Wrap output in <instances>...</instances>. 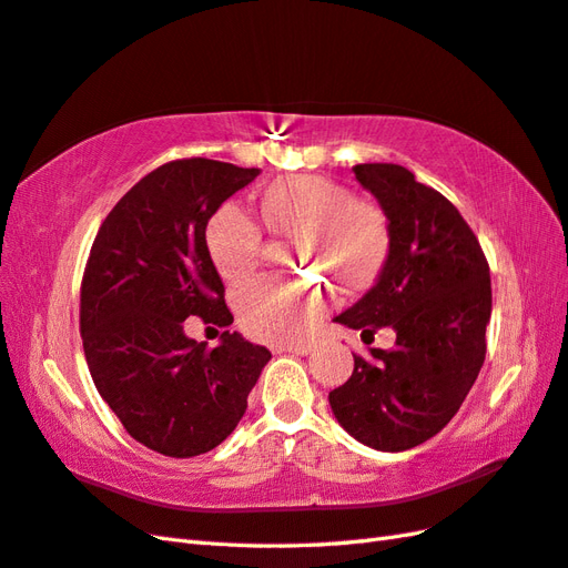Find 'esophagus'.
Returning <instances> with one entry per match:
<instances>
[{
    "label": "esophagus",
    "mask_w": 568,
    "mask_h": 568,
    "mask_svg": "<svg viewBox=\"0 0 568 568\" xmlns=\"http://www.w3.org/2000/svg\"><path fill=\"white\" fill-rule=\"evenodd\" d=\"M312 351L310 344H278L273 346V353H295V355H307Z\"/></svg>",
    "instance_id": "obj_1"
}]
</instances>
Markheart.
<instances>
[{"label": "heart", "instance_id": "b5f03b06", "mask_svg": "<svg viewBox=\"0 0 568 568\" xmlns=\"http://www.w3.org/2000/svg\"><path fill=\"white\" fill-rule=\"evenodd\" d=\"M263 220L275 236L297 240L295 263L332 273L348 290L371 283L389 252L385 213L324 176L275 179L263 193ZM205 244L230 283L248 278L263 261V232L240 203L217 207L205 227ZM234 302L248 336L293 344L320 320L328 293L310 281L256 278L236 287Z\"/></svg>", "mask_w": 568, "mask_h": 568}]
</instances>
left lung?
Masks as SVG:
<instances>
[{"mask_svg":"<svg viewBox=\"0 0 568 568\" xmlns=\"http://www.w3.org/2000/svg\"><path fill=\"white\" fill-rule=\"evenodd\" d=\"M353 171L387 217L389 252L377 283L336 322L363 334L392 326L397 344L353 355V375L328 392V404L355 440L402 453L450 424L477 379L491 275L479 240L443 193L399 164Z\"/></svg>","mask_w":568,"mask_h":568,"instance_id":"1","label":"left lung"}]
</instances>
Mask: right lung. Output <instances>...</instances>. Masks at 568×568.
I'll list each match as a JSON object with an SVG mask.
<instances>
[{
  "mask_svg": "<svg viewBox=\"0 0 568 568\" xmlns=\"http://www.w3.org/2000/svg\"><path fill=\"white\" fill-rule=\"evenodd\" d=\"M258 169L176 160L150 171L103 220L82 278L79 328L101 399L138 443L166 457L217 447L240 424L271 351L222 332L217 348L183 322L232 324L207 254V220Z\"/></svg>",
  "mask_w": 568,
  "mask_h": 568,
  "instance_id": "right-lung-1",
  "label": "right lung"
}]
</instances>
